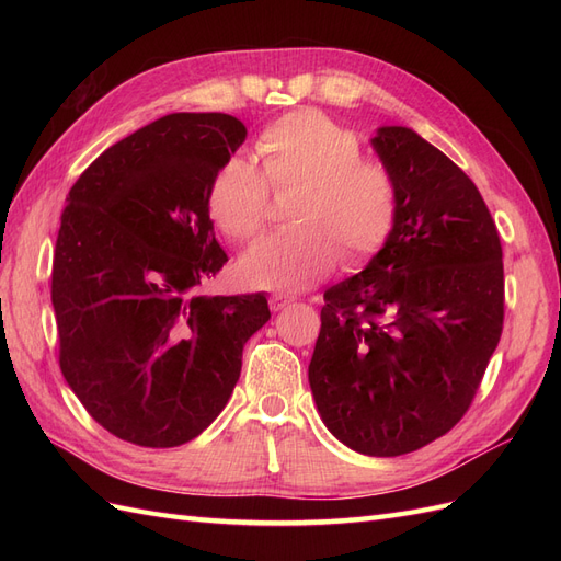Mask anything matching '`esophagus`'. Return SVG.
Returning <instances> with one entry per match:
<instances>
[{
	"instance_id": "obj_1",
	"label": "esophagus",
	"mask_w": 561,
	"mask_h": 561,
	"mask_svg": "<svg viewBox=\"0 0 561 561\" xmlns=\"http://www.w3.org/2000/svg\"><path fill=\"white\" fill-rule=\"evenodd\" d=\"M268 307L274 313L278 311H285L287 307H293V297H285V295H271L268 297Z\"/></svg>"
}]
</instances>
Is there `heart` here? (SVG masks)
<instances>
[{
    "mask_svg": "<svg viewBox=\"0 0 561 561\" xmlns=\"http://www.w3.org/2000/svg\"><path fill=\"white\" fill-rule=\"evenodd\" d=\"M360 138L318 110L271 122L257 138L262 171L233 154L210 182L208 213L231 241H252L266 225L268 184L301 182L293 198L295 227L271 233L239 260V278L254 290H309L336 266H363L383 248L398 217L396 180L386 165L360 159Z\"/></svg>",
    "mask_w": 561,
    "mask_h": 561,
    "instance_id": "1",
    "label": "heart"
}]
</instances>
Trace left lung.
Wrapping results in <instances>:
<instances>
[{
    "label": "left lung",
    "mask_w": 561,
    "mask_h": 561,
    "mask_svg": "<svg viewBox=\"0 0 561 561\" xmlns=\"http://www.w3.org/2000/svg\"><path fill=\"white\" fill-rule=\"evenodd\" d=\"M398 217L369 264L325 293L309 383L328 431L400 456L449 433L503 330V250L478 186L404 126L371 138Z\"/></svg>",
    "instance_id": "left-lung-1"
}]
</instances>
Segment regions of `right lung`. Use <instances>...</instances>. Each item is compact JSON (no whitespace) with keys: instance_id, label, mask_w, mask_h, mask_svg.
Returning a JSON list of instances; mask_svg holds the SVG:
<instances>
[{"instance_id":"right-lung-1","label":"right lung","mask_w":561,"mask_h":561,"mask_svg":"<svg viewBox=\"0 0 561 561\" xmlns=\"http://www.w3.org/2000/svg\"><path fill=\"white\" fill-rule=\"evenodd\" d=\"M245 135L219 112L161 116L105 149L67 196L50 274L60 369L126 443L165 449L206 431L271 318L262 293H196L227 262L208 192Z\"/></svg>"}]
</instances>
